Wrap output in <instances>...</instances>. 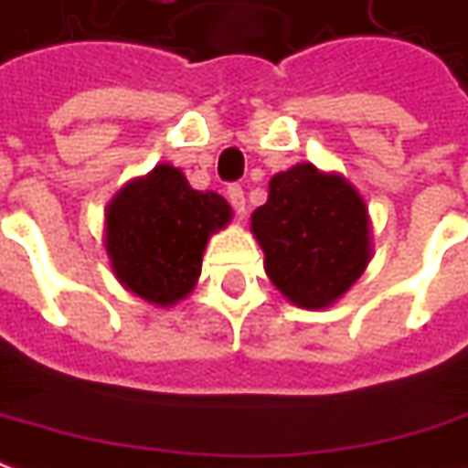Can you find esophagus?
Returning a JSON list of instances; mask_svg holds the SVG:
<instances>
[{"label":"esophagus","instance_id":"34e87169","mask_svg":"<svg viewBox=\"0 0 468 468\" xmlns=\"http://www.w3.org/2000/svg\"><path fill=\"white\" fill-rule=\"evenodd\" d=\"M227 197L229 203H231V208L239 213V216H244V190H241V185H229Z\"/></svg>","mask_w":468,"mask_h":468}]
</instances>
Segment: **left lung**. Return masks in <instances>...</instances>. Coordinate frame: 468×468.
<instances>
[{"mask_svg":"<svg viewBox=\"0 0 468 468\" xmlns=\"http://www.w3.org/2000/svg\"><path fill=\"white\" fill-rule=\"evenodd\" d=\"M272 285L301 309H324L358 281L371 260V221L358 190L340 175L296 165L271 180L252 213Z\"/></svg>","mask_w":468,"mask_h":468,"instance_id":"left-lung-1","label":"left lung"}]
</instances>
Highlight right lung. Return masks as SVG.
Listing matches in <instances>:
<instances>
[{
  "label": "right lung",
  "mask_w": 468,
  "mask_h": 468,
  "mask_svg": "<svg viewBox=\"0 0 468 468\" xmlns=\"http://www.w3.org/2000/svg\"><path fill=\"white\" fill-rule=\"evenodd\" d=\"M229 221L231 206L218 193L193 190L180 169L156 165L110 200V268L136 296L169 306L193 291L206 241Z\"/></svg>",
  "instance_id": "add662e5"
}]
</instances>
